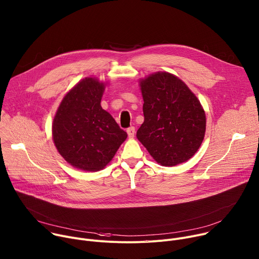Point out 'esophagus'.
Returning <instances> with one entry per match:
<instances>
[{"mask_svg": "<svg viewBox=\"0 0 259 259\" xmlns=\"http://www.w3.org/2000/svg\"><path fill=\"white\" fill-rule=\"evenodd\" d=\"M127 133H128V136H129L130 138H133L134 135H135V127H133V126L129 127V128L127 129Z\"/></svg>", "mask_w": 259, "mask_h": 259, "instance_id": "obj_1", "label": "esophagus"}]
</instances>
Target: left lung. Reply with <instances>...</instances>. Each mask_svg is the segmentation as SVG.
I'll return each mask as SVG.
<instances>
[{"label": "left lung", "mask_w": 259, "mask_h": 259, "mask_svg": "<svg viewBox=\"0 0 259 259\" xmlns=\"http://www.w3.org/2000/svg\"><path fill=\"white\" fill-rule=\"evenodd\" d=\"M144 121L138 140L162 166L191 159L199 150L206 130L204 109L180 79L156 72L140 82Z\"/></svg>", "instance_id": "8db88e82"}]
</instances>
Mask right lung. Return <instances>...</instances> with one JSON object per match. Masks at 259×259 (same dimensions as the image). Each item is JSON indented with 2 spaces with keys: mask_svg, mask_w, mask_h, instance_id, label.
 <instances>
[{
  "mask_svg": "<svg viewBox=\"0 0 259 259\" xmlns=\"http://www.w3.org/2000/svg\"><path fill=\"white\" fill-rule=\"evenodd\" d=\"M103 91L104 84L98 80H82L64 96L53 121L57 151L70 165L85 171L104 168L127 138L101 107Z\"/></svg>",
  "mask_w": 259,
  "mask_h": 259,
  "instance_id": "1",
  "label": "right lung"
}]
</instances>
